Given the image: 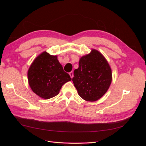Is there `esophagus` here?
<instances>
[{
	"instance_id": "1",
	"label": "esophagus",
	"mask_w": 146,
	"mask_h": 146,
	"mask_svg": "<svg viewBox=\"0 0 146 146\" xmlns=\"http://www.w3.org/2000/svg\"><path fill=\"white\" fill-rule=\"evenodd\" d=\"M69 75H70V77H71V78H73V77H74V75H73V72H72V71H71V72H69Z\"/></svg>"
}]
</instances>
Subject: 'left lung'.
<instances>
[{
    "instance_id": "obj_1",
    "label": "left lung",
    "mask_w": 146,
    "mask_h": 146,
    "mask_svg": "<svg viewBox=\"0 0 146 146\" xmlns=\"http://www.w3.org/2000/svg\"><path fill=\"white\" fill-rule=\"evenodd\" d=\"M78 65L72 79L78 95L87 101L98 100L107 91L112 80L107 61L99 52L92 49L82 57Z\"/></svg>"
}]
</instances>
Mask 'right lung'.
Wrapping results in <instances>:
<instances>
[{
    "mask_svg": "<svg viewBox=\"0 0 146 146\" xmlns=\"http://www.w3.org/2000/svg\"><path fill=\"white\" fill-rule=\"evenodd\" d=\"M28 79L32 91L45 99L58 95L64 84L71 80L69 74L64 71L57 56L46 52L39 55L30 66Z\"/></svg>",
    "mask_w": 146,
    "mask_h": 146,
    "instance_id": "right-lung-1",
    "label": "right lung"
}]
</instances>
